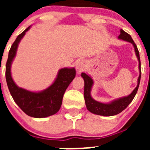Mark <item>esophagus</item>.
Masks as SVG:
<instances>
[{
	"label": "esophagus",
	"instance_id": "1",
	"mask_svg": "<svg viewBox=\"0 0 150 150\" xmlns=\"http://www.w3.org/2000/svg\"><path fill=\"white\" fill-rule=\"evenodd\" d=\"M86 67V64L83 60H80L76 64V70L78 71H83Z\"/></svg>",
	"mask_w": 150,
	"mask_h": 150
}]
</instances>
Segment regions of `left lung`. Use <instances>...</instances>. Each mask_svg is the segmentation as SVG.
<instances>
[{
	"mask_svg": "<svg viewBox=\"0 0 150 150\" xmlns=\"http://www.w3.org/2000/svg\"><path fill=\"white\" fill-rule=\"evenodd\" d=\"M118 38L122 40L127 41L133 45L134 48L135 54L138 59L139 62V74L138 79H137V85L136 88L133 90L132 93L128 96H125L120 98L116 99V100H112L110 103H101V102L97 101L95 99H93L91 96V91L92 86L94 84L93 79H91V76L88 74L82 73L81 76L84 79V98L85 103L86 105L87 110L89 112H92L94 114L100 115V116H112L115 115L119 114L120 112L124 110L131 102L133 100L134 98L137 94V89H138L139 84L140 81V76H141V70H140V54L137 50V47L136 44L134 42L133 39L132 38L131 35L124 31L123 30H120V34L119 35Z\"/></svg>",
	"mask_w": 150,
	"mask_h": 150,
	"instance_id": "left-lung-1",
	"label": "left lung"
}]
</instances>
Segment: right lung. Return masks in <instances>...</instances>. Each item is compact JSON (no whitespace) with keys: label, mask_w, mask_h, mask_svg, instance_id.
<instances>
[{"label":"right lung","mask_w":150,"mask_h":150,"mask_svg":"<svg viewBox=\"0 0 150 150\" xmlns=\"http://www.w3.org/2000/svg\"><path fill=\"white\" fill-rule=\"evenodd\" d=\"M30 28L17 37L9 51L6 64V83L14 101L25 113L34 118L48 117L60 109L64 94L76 76V70L74 67L60 69L54 83L43 91H30L18 87L12 78L11 64L16 55L18 43Z\"/></svg>","instance_id":"add662e5"}]
</instances>
